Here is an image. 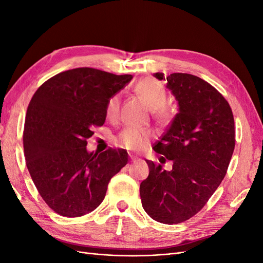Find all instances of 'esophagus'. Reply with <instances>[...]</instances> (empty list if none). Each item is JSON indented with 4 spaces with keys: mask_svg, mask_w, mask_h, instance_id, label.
I'll return each instance as SVG.
<instances>
[{
    "mask_svg": "<svg viewBox=\"0 0 263 263\" xmlns=\"http://www.w3.org/2000/svg\"><path fill=\"white\" fill-rule=\"evenodd\" d=\"M130 159H132V162H136V161H138L139 159L138 158H136V157H134V156H130Z\"/></svg>",
    "mask_w": 263,
    "mask_h": 263,
    "instance_id": "obj_1",
    "label": "esophagus"
}]
</instances>
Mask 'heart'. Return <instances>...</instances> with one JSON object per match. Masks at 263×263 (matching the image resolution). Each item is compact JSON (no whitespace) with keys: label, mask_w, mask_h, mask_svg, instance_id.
<instances>
[{"label":"heart","mask_w":263,"mask_h":263,"mask_svg":"<svg viewBox=\"0 0 263 263\" xmlns=\"http://www.w3.org/2000/svg\"><path fill=\"white\" fill-rule=\"evenodd\" d=\"M135 92L139 98L145 101L147 106L153 109V115L162 124L171 121L172 110L165 106L166 91L164 87L153 79H144L135 86ZM119 107H121V97L119 94H114L110 97L105 106V113L108 118L115 119L118 116ZM151 138V132L148 129H139L136 127H126L117 136V142L129 150L144 149L149 139Z\"/></svg>","instance_id":"heart-1"}]
</instances>
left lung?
Here are the masks:
<instances>
[{"instance_id":"1","label":"left lung","mask_w":263,"mask_h":263,"mask_svg":"<svg viewBox=\"0 0 263 263\" xmlns=\"http://www.w3.org/2000/svg\"><path fill=\"white\" fill-rule=\"evenodd\" d=\"M154 76L165 80L161 72ZM166 87L178 101L179 113L154 150L162 155L161 163L172 161V170L146 160L149 176L139 190L149 216L172 225L193 217L208 203L226 176L236 140L232 108L209 82L172 73Z\"/></svg>"}]
</instances>
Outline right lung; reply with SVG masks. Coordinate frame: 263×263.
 Listing matches in <instances>:
<instances>
[{
  "label": "right lung",
  "instance_id": "right-lung-1",
  "mask_svg": "<svg viewBox=\"0 0 263 263\" xmlns=\"http://www.w3.org/2000/svg\"><path fill=\"white\" fill-rule=\"evenodd\" d=\"M132 79L77 68L50 78L31 98L23 134L26 165L43 200L61 216L94 211L127 164L126 150L89 153L86 139L105 123L107 100Z\"/></svg>",
  "mask_w": 263,
  "mask_h": 263
}]
</instances>
